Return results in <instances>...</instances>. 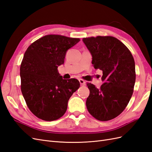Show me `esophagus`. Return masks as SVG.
<instances>
[{
	"label": "esophagus",
	"instance_id": "obj_1",
	"mask_svg": "<svg viewBox=\"0 0 152 152\" xmlns=\"http://www.w3.org/2000/svg\"><path fill=\"white\" fill-rule=\"evenodd\" d=\"M79 82H80V84L81 86H85L86 84V82L84 80L79 79Z\"/></svg>",
	"mask_w": 152,
	"mask_h": 152
}]
</instances>
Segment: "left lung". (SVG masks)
<instances>
[{"instance_id": "1", "label": "left lung", "mask_w": 152, "mask_h": 152, "mask_svg": "<svg viewBox=\"0 0 152 152\" xmlns=\"http://www.w3.org/2000/svg\"><path fill=\"white\" fill-rule=\"evenodd\" d=\"M92 56V64L103 72L100 88L91 83L86 100L89 113L101 121L117 117L127 107L136 81L135 63L130 50L113 37L82 39Z\"/></svg>"}]
</instances>
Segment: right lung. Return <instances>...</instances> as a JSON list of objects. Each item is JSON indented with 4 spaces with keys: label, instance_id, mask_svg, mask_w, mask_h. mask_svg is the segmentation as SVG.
<instances>
[{
    "label": "right lung",
    "instance_id": "obj_1",
    "mask_svg": "<svg viewBox=\"0 0 152 152\" xmlns=\"http://www.w3.org/2000/svg\"><path fill=\"white\" fill-rule=\"evenodd\" d=\"M79 39L48 35L26 49L20 66L21 89L30 111L45 121L61 117L68 102L79 88L75 79H63L58 67L64 64L67 50Z\"/></svg>",
    "mask_w": 152,
    "mask_h": 152
}]
</instances>
